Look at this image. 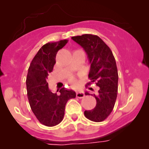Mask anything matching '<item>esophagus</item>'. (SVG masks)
<instances>
[{"instance_id": "1", "label": "esophagus", "mask_w": 149, "mask_h": 149, "mask_svg": "<svg viewBox=\"0 0 149 149\" xmlns=\"http://www.w3.org/2000/svg\"><path fill=\"white\" fill-rule=\"evenodd\" d=\"M84 96H85V94H84V91H77V92H76V97H77L78 98L81 99V98H83Z\"/></svg>"}]
</instances>
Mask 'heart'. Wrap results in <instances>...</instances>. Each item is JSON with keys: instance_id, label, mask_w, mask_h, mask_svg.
Masks as SVG:
<instances>
[{"instance_id": "1", "label": "heart", "mask_w": 149, "mask_h": 149, "mask_svg": "<svg viewBox=\"0 0 149 149\" xmlns=\"http://www.w3.org/2000/svg\"><path fill=\"white\" fill-rule=\"evenodd\" d=\"M69 82L73 86H76L78 84V81H77V79L74 77V76H70L69 78Z\"/></svg>"}]
</instances>
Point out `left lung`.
I'll return each mask as SVG.
<instances>
[{
  "instance_id": "obj_1",
  "label": "left lung",
  "mask_w": 149,
  "mask_h": 149,
  "mask_svg": "<svg viewBox=\"0 0 149 149\" xmlns=\"http://www.w3.org/2000/svg\"><path fill=\"white\" fill-rule=\"evenodd\" d=\"M72 40L84 48L91 65L88 78L95 82L99 90L94 94L97 104L91 110H85L84 115L94 122L104 120L112 112L118 96V73L112 52L100 37L93 34L72 37ZM92 90V88H90ZM86 95H89L88 92Z\"/></svg>"
}]
</instances>
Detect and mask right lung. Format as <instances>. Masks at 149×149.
Segmentation results:
<instances>
[{
    "mask_svg": "<svg viewBox=\"0 0 149 149\" xmlns=\"http://www.w3.org/2000/svg\"><path fill=\"white\" fill-rule=\"evenodd\" d=\"M67 42L68 40H64L44 45L28 69L26 84L29 102L37 120L48 127L57 125L63 120L66 103L76 97L74 91L64 87L60 90V95L51 92L47 82L48 74L56 63L57 52Z\"/></svg>",
    "mask_w": 149,
    "mask_h": 149,
    "instance_id": "right-lung-1",
    "label": "right lung"
}]
</instances>
